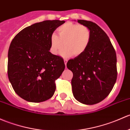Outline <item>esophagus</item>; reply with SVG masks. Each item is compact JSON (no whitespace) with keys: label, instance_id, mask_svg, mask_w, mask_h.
<instances>
[{"label":"esophagus","instance_id":"1","mask_svg":"<svg viewBox=\"0 0 130 130\" xmlns=\"http://www.w3.org/2000/svg\"><path fill=\"white\" fill-rule=\"evenodd\" d=\"M67 61H68V60H67V59L64 60V63H65V66H66V65H67Z\"/></svg>","mask_w":130,"mask_h":130}]
</instances>
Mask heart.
<instances>
[{"instance_id": "obj_1", "label": "heart", "mask_w": 130, "mask_h": 130, "mask_svg": "<svg viewBox=\"0 0 130 130\" xmlns=\"http://www.w3.org/2000/svg\"><path fill=\"white\" fill-rule=\"evenodd\" d=\"M58 36L52 34L50 39V50L58 55L63 47L61 56L79 57L86 51L91 39V30L87 26L69 22L57 28Z\"/></svg>"}]
</instances>
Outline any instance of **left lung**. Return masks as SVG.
Wrapping results in <instances>:
<instances>
[{"mask_svg":"<svg viewBox=\"0 0 130 130\" xmlns=\"http://www.w3.org/2000/svg\"><path fill=\"white\" fill-rule=\"evenodd\" d=\"M91 32V42L82 55L68 61L73 72L72 87L76 100L85 105L102 102L111 92L117 78V55L110 39L97 24L78 20Z\"/></svg>","mask_w":130,"mask_h":130,"instance_id":"8db88e82","label":"left lung"}]
</instances>
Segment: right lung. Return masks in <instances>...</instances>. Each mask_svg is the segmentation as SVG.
I'll return each mask as SVG.
<instances>
[{
    "instance_id": "1",
    "label": "right lung",
    "mask_w": 130,
    "mask_h": 130,
    "mask_svg": "<svg viewBox=\"0 0 130 130\" xmlns=\"http://www.w3.org/2000/svg\"><path fill=\"white\" fill-rule=\"evenodd\" d=\"M63 20H45L22 30L11 42L7 73L15 92L27 102L39 103L54 95L55 80L65 69L63 59L50 50V37Z\"/></svg>"
}]
</instances>
